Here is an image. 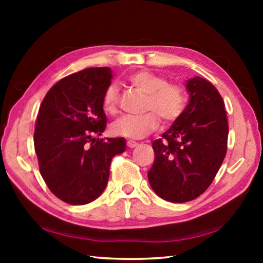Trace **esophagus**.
I'll list each match as a JSON object with an SVG mask.
<instances>
[{
	"label": "esophagus",
	"mask_w": 263,
	"mask_h": 263,
	"mask_svg": "<svg viewBox=\"0 0 263 263\" xmlns=\"http://www.w3.org/2000/svg\"><path fill=\"white\" fill-rule=\"evenodd\" d=\"M137 145H138V144H137L136 141H132V140H128V141H127V147H128V148H135Z\"/></svg>",
	"instance_id": "34e87169"
}]
</instances>
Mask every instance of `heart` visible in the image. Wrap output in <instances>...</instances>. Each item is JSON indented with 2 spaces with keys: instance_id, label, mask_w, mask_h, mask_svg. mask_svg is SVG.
<instances>
[{
  "instance_id": "b5f03b06",
  "label": "heart",
  "mask_w": 263,
  "mask_h": 263,
  "mask_svg": "<svg viewBox=\"0 0 263 263\" xmlns=\"http://www.w3.org/2000/svg\"><path fill=\"white\" fill-rule=\"evenodd\" d=\"M125 81L145 95L144 111L148 112L141 116H125L116 121L110 127L114 136L127 139H141L159 127V117L164 123L171 124L176 122L183 114L186 96L181 84L168 82L166 77L148 69L130 73L125 78ZM118 101V89L115 84H110L102 99L103 110L109 115L117 114Z\"/></svg>"
}]
</instances>
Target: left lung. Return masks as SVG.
<instances>
[{
  "label": "left lung",
  "instance_id": "1",
  "mask_svg": "<svg viewBox=\"0 0 263 263\" xmlns=\"http://www.w3.org/2000/svg\"><path fill=\"white\" fill-rule=\"evenodd\" d=\"M190 100L181 117L152 142L155 161L148 181L155 194L173 203L193 201L215 180L228 151L225 104L208 80L186 82Z\"/></svg>",
  "mask_w": 263,
  "mask_h": 263
}]
</instances>
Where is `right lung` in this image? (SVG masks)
<instances>
[{
  "label": "right lung",
  "mask_w": 263,
  "mask_h": 263,
  "mask_svg": "<svg viewBox=\"0 0 263 263\" xmlns=\"http://www.w3.org/2000/svg\"><path fill=\"white\" fill-rule=\"evenodd\" d=\"M111 78L109 67H91L61 79L44 97L35 119L39 172L52 194L72 205L100 197L111 160L126 148L124 138H94L106 126L102 99Z\"/></svg>",
  "instance_id": "1"
}]
</instances>
